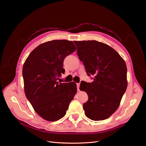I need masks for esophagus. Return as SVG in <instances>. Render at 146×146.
I'll return each instance as SVG.
<instances>
[{
  "mask_svg": "<svg viewBox=\"0 0 146 146\" xmlns=\"http://www.w3.org/2000/svg\"><path fill=\"white\" fill-rule=\"evenodd\" d=\"M77 90L80 91V90H79V88H80V83H77Z\"/></svg>",
  "mask_w": 146,
  "mask_h": 146,
  "instance_id": "1",
  "label": "esophagus"
}]
</instances>
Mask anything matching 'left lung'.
<instances>
[{
  "mask_svg": "<svg viewBox=\"0 0 146 146\" xmlns=\"http://www.w3.org/2000/svg\"><path fill=\"white\" fill-rule=\"evenodd\" d=\"M77 55L93 82H82L81 91H85L88 100L83 104L86 117L102 121L115 112L127 87V66L118 53L103 42L75 41Z\"/></svg>",
  "mask_w": 146,
  "mask_h": 146,
  "instance_id": "8db88e82",
  "label": "left lung"
}]
</instances>
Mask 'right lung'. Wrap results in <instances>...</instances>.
Wrapping results in <instances>:
<instances>
[{
    "label": "right lung",
    "instance_id": "1",
    "mask_svg": "<svg viewBox=\"0 0 146 146\" xmlns=\"http://www.w3.org/2000/svg\"><path fill=\"white\" fill-rule=\"evenodd\" d=\"M76 49L71 41H47L35 48L24 64L26 98L36 113L46 121H56L64 117L77 93L76 83L58 82L65 71L64 59Z\"/></svg>",
    "mask_w": 146,
    "mask_h": 146
}]
</instances>
